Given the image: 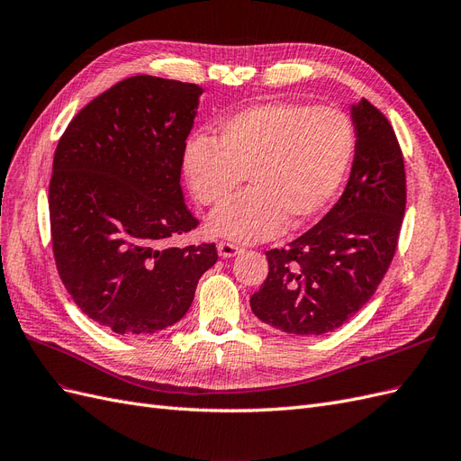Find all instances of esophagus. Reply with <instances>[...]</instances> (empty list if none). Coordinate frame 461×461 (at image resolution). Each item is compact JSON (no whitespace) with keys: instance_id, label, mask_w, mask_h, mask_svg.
<instances>
[{"instance_id":"obj_1","label":"esophagus","mask_w":461,"mask_h":461,"mask_svg":"<svg viewBox=\"0 0 461 461\" xmlns=\"http://www.w3.org/2000/svg\"><path fill=\"white\" fill-rule=\"evenodd\" d=\"M240 253H241V247H238V245L228 243V241H220L218 243V255L221 258H231V257L240 255Z\"/></svg>"}]
</instances>
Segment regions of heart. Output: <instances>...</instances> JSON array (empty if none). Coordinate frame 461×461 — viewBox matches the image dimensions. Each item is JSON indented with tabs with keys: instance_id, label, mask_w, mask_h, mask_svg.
Returning <instances> with one entry per match:
<instances>
[{
	"instance_id": "1",
	"label": "heart",
	"mask_w": 461,
	"mask_h": 461,
	"mask_svg": "<svg viewBox=\"0 0 461 461\" xmlns=\"http://www.w3.org/2000/svg\"><path fill=\"white\" fill-rule=\"evenodd\" d=\"M349 117L328 106L268 102L220 123V139L194 133L183 174L194 199L218 206L245 176L251 189L218 208L208 231L240 243L272 240L317 218L336 196L355 152Z\"/></svg>"
}]
</instances>
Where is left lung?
I'll return each instance as SVG.
<instances>
[{"label":"left lung","mask_w":461,"mask_h":461,"mask_svg":"<svg viewBox=\"0 0 461 461\" xmlns=\"http://www.w3.org/2000/svg\"><path fill=\"white\" fill-rule=\"evenodd\" d=\"M355 154L348 185L317 226L267 253L268 276L251 309L287 334L319 336L348 322L383 282L405 212V167L386 117L351 104Z\"/></svg>","instance_id":"left-lung-1"}]
</instances>
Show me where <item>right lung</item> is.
<instances>
[{"label":"right lung","instance_id":"add662e5","mask_svg":"<svg viewBox=\"0 0 461 461\" xmlns=\"http://www.w3.org/2000/svg\"><path fill=\"white\" fill-rule=\"evenodd\" d=\"M199 85L137 75L78 112L50 181L56 267L88 319L115 334H154L189 311L214 243L167 247L199 226L183 199V147Z\"/></svg>","mask_w":461,"mask_h":461}]
</instances>
